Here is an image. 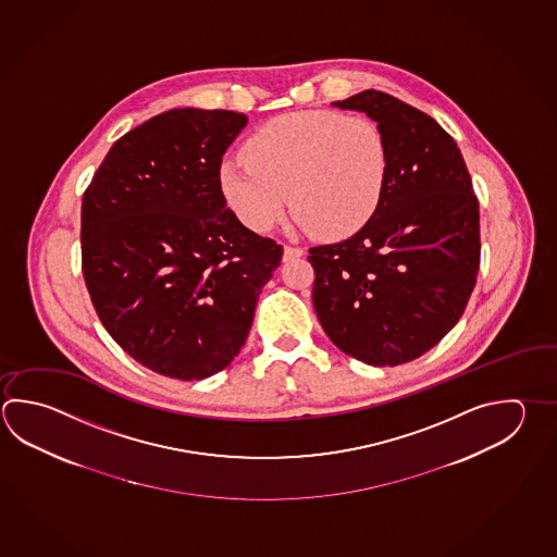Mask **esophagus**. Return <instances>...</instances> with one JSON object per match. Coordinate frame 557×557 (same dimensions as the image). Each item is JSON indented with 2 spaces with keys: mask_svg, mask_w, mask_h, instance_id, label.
I'll return each mask as SVG.
<instances>
[{
  "mask_svg": "<svg viewBox=\"0 0 557 557\" xmlns=\"http://www.w3.org/2000/svg\"><path fill=\"white\" fill-rule=\"evenodd\" d=\"M301 256H304V248H299V246H285V248H284L285 262H289V260H295V258H301Z\"/></svg>",
  "mask_w": 557,
  "mask_h": 557,
  "instance_id": "esophagus-1",
  "label": "esophagus"
}]
</instances>
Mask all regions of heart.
Returning <instances> with one entry per match:
<instances>
[{
    "mask_svg": "<svg viewBox=\"0 0 557 557\" xmlns=\"http://www.w3.org/2000/svg\"><path fill=\"white\" fill-rule=\"evenodd\" d=\"M388 173V144L372 120L311 110L260 127L244 156L222 161L219 185L250 231H272L292 200L295 216L309 231L338 238L372 219Z\"/></svg>",
    "mask_w": 557,
    "mask_h": 557,
    "instance_id": "obj_1",
    "label": "heart"
}]
</instances>
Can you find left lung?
<instances>
[{
    "mask_svg": "<svg viewBox=\"0 0 557 557\" xmlns=\"http://www.w3.org/2000/svg\"><path fill=\"white\" fill-rule=\"evenodd\" d=\"M333 106L379 124L388 185L357 234L309 250L313 305L345 355L398 367L435 347L469 304L481 263L479 200L455 139L425 112L380 90Z\"/></svg>",
    "mask_w": 557,
    "mask_h": 557,
    "instance_id": "left-lung-1",
    "label": "left lung"
}]
</instances>
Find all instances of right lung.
<instances>
[{
	"mask_svg": "<svg viewBox=\"0 0 557 557\" xmlns=\"http://www.w3.org/2000/svg\"><path fill=\"white\" fill-rule=\"evenodd\" d=\"M248 117L175 108L108 151L83 197V275L102 325L139 364L202 380L238 357L284 248L248 231L219 185Z\"/></svg>",
	"mask_w": 557,
	"mask_h": 557,
	"instance_id": "obj_1",
	"label": "right lung"
}]
</instances>
